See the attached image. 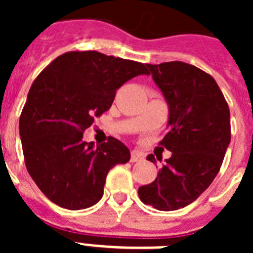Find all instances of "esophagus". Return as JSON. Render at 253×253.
Segmentation results:
<instances>
[{
  "mask_svg": "<svg viewBox=\"0 0 253 253\" xmlns=\"http://www.w3.org/2000/svg\"><path fill=\"white\" fill-rule=\"evenodd\" d=\"M143 160V154L138 151H131L130 162H138V161Z\"/></svg>",
  "mask_w": 253,
  "mask_h": 253,
  "instance_id": "obj_1",
  "label": "esophagus"
}]
</instances>
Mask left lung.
Instances as JSON below:
<instances>
[{"instance_id": "left-lung-1", "label": "left lung", "mask_w": 253, "mask_h": 253, "mask_svg": "<svg viewBox=\"0 0 253 253\" xmlns=\"http://www.w3.org/2000/svg\"><path fill=\"white\" fill-rule=\"evenodd\" d=\"M147 67L169 105V133L161 144L172 156L138 195L171 211L195 202L218 175L231 143V113L215 80L198 67L177 60ZM147 160L156 163L153 154Z\"/></svg>"}]
</instances>
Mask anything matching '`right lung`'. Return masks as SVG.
<instances>
[{"mask_svg":"<svg viewBox=\"0 0 253 253\" xmlns=\"http://www.w3.org/2000/svg\"><path fill=\"white\" fill-rule=\"evenodd\" d=\"M146 66L99 51H68L31 84L20 116V138L29 175L44 195L69 210L86 209L104 195L106 176L130 152L109 137L100 146L84 131L111 107L118 88Z\"/></svg>","mask_w":253,"mask_h":253,"instance_id":"add662e5","label":"right lung"}]
</instances>
